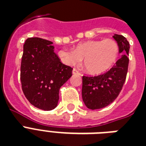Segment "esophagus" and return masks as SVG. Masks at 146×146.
<instances>
[{
  "instance_id": "34e87169",
  "label": "esophagus",
  "mask_w": 146,
  "mask_h": 146,
  "mask_svg": "<svg viewBox=\"0 0 146 146\" xmlns=\"http://www.w3.org/2000/svg\"><path fill=\"white\" fill-rule=\"evenodd\" d=\"M73 74H78V75H80V73L77 70H76V69H73Z\"/></svg>"
}]
</instances>
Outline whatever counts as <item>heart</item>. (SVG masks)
<instances>
[{
	"label": "heart",
	"instance_id": "1",
	"mask_svg": "<svg viewBox=\"0 0 146 146\" xmlns=\"http://www.w3.org/2000/svg\"><path fill=\"white\" fill-rule=\"evenodd\" d=\"M119 53L117 43L113 39L90 40L80 43L74 50L62 49L58 52L64 64L75 66L82 61L90 74H101L111 68Z\"/></svg>",
	"mask_w": 146,
	"mask_h": 146
}]
</instances>
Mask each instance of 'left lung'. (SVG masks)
<instances>
[{
    "label": "left lung",
    "mask_w": 146,
    "mask_h": 146,
    "mask_svg": "<svg viewBox=\"0 0 146 146\" xmlns=\"http://www.w3.org/2000/svg\"><path fill=\"white\" fill-rule=\"evenodd\" d=\"M119 52L123 53L112 68L98 76H82V96L86 106L92 110L103 108L117 98L124 84L129 65V43L121 35H115Z\"/></svg>",
    "instance_id": "left-lung-1"
}]
</instances>
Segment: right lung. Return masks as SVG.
<instances>
[{"label": "right lung", "instance_id": "obj_1", "mask_svg": "<svg viewBox=\"0 0 146 146\" xmlns=\"http://www.w3.org/2000/svg\"><path fill=\"white\" fill-rule=\"evenodd\" d=\"M53 42L29 38L24 43L20 66L22 89L29 102L44 111L55 108L60 87L71 77L73 68L62 64Z\"/></svg>", "mask_w": 146, "mask_h": 146}]
</instances>
